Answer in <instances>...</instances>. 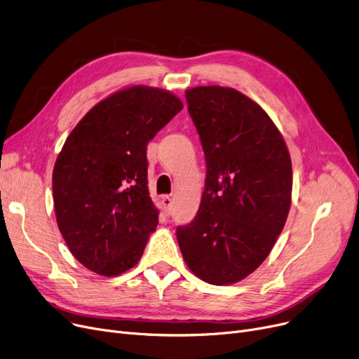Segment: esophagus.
Listing matches in <instances>:
<instances>
[{"label": "esophagus", "mask_w": 359, "mask_h": 359, "mask_svg": "<svg viewBox=\"0 0 359 359\" xmlns=\"http://www.w3.org/2000/svg\"><path fill=\"white\" fill-rule=\"evenodd\" d=\"M162 203H163V213L169 215L170 209H172V197H170V196H163L162 197Z\"/></svg>", "instance_id": "esophagus-1"}]
</instances>
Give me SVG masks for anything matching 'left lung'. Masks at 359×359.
<instances>
[{
    "label": "left lung",
    "mask_w": 359,
    "mask_h": 359,
    "mask_svg": "<svg viewBox=\"0 0 359 359\" xmlns=\"http://www.w3.org/2000/svg\"><path fill=\"white\" fill-rule=\"evenodd\" d=\"M206 158L196 217L177 228L182 257L201 280L231 285L257 269L291 208L292 163L270 116L231 88L185 92Z\"/></svg>",
    "instance_id": "8db88e82"
}]
</instances>
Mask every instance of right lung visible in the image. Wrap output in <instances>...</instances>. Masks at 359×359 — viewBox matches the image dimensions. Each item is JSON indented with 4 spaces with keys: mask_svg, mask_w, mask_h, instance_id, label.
Listing matches in <instances>:
<instances>
[{
    "mask_svg": "<svg viewBox=\"0 0 359 359\" xmlns=\"http://www.w3.org/2000/svg\"><path fill=\"white\" fill-rule=\"evenodd\" d=\"M181 109L170 92L133 86L99 102L67 137L53 172L57 224L72 254L97 275L134 267L156 229L146 150Z\"/></svg>",
    "mask_w": 359,
    "mask_h": 359,
    "instance_id": "1",
    "label": "right lung"
}]
</instances>
